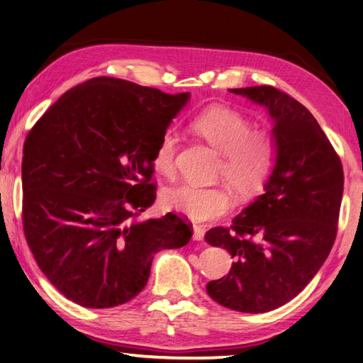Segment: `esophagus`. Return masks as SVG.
<instances>
[{
  "label": "esophagus",
  "instance_id": "1",
  "mask_svg": "<svg viewBox=\"0 0 363 363\" xmlns=\"http://www.w3.org/2000/svg\"><path fill=\"white\" fill-rule=\"evenodd\" d=\"M194 239L195 240H203L204 239V228L200 225L194 226Z\"/></svg>",
  "mask_w": 363,
  "mask_h": 363
}]
</instances>
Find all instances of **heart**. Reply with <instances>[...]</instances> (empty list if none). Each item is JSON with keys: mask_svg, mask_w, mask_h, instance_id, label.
Listing matches in <instances>:
<instances>
[{"mask_svg": "<svg viewBox=\"0 0 363 363\" xmlns=\"http://www.w3.org/2000/svg\"><path fill=\"white\" fill-rule=\"evenodd\" d=\"M191 129L222 154L218 174L238 195L248 198L258 194L277 160V138L271 130L264 127L252 129L250 119L225 106H211L200 113L191 121ZM177 147L179 137L174 130L160 135L152 157L154 168L160 174L168 177L174 174ZM165 203L194 222L203 223L225 216L231 209L233 198L222 186L182 184L167 191Z\"/></svg>", "mask_w": 363, "mask_h": 363, "instance_id": "obj_1", "label": "heart"}]
</instances>
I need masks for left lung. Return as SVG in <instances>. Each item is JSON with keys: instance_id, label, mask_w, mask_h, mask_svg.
Wrapping results in <instances>:
<instances>
[{"instance_id": "8db88e82", "label": "left lung", "mask_w": 363, "mask_h": 363, "mask_svg": "<svg viewBox=\"0 0 363 363\" xmlns=\"http://www.w3.org/2000/svg\"><path fill=\"white\" fill-rule=\"evenodd\" d=\"M266 106L274 121L277 160L262 195L216 226L206 242L234 258L226 277L209 281L217 303L242 313L281 307L308 285L335 242L343 167L313 115L274 86L230 89Z\"/></svg>"}]
</instances>
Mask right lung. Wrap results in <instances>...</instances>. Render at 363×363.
<instances>
[{
    "mask_svg": "<svg viewBox=\"0 0 363 363\" xmlns=\"http://www.w3.org/2000/svg\"><path fill=\"white\" fill-rule=\"evenodd\" d=\"M189 99L96 77L62 94L28 133L25 238L69 301L86 308L129 302L146 286L155 253L189 244L186 218L138 220L155 200V146Z\"/></svg>",
    "mask_w": 363,
    "mask_h": 363,
    "instance_id": "1",
    "label": "right lung"
}]
</instances>
